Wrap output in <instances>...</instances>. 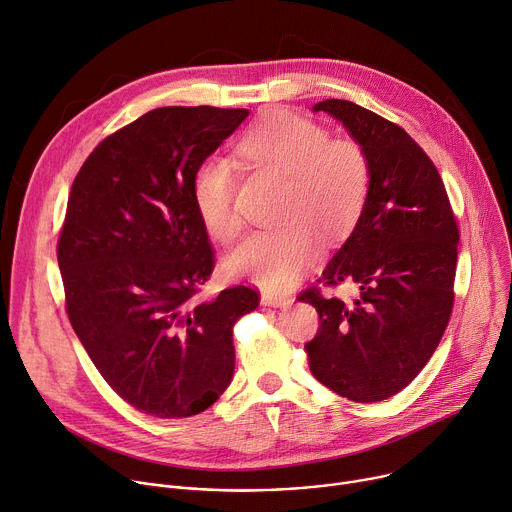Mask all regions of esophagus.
<instances>
[{"label": "esophagus", "mask_w": 512, "mask_h": 512, "mask_svg": "<svg viewBox=\"0 0 512 512\" xmlns=\"http://www.w3.org/2000/svg\"><path fill=\"white\" fill-rule=\"evenodd\" d=\"M261 304L265 306H273V308H282V306H290L292 304V298L288 296H273V294H263L261 296Z\"/></svg>", "instance_id": "esophagus-1"}]
</instances>
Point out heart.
I'll use <instances>...</instances> for the list:
<instances>
[{
	"label": "heart",
	"mask_w": 512,
	"mask_h": 512,
	"mask_svg": "<svg viewBox=\"0 0 512 512\" xmlns=\"http://www.w3.org/2000/svg\"><path fill=\"white\" fill-rule=\"evenodd\" d=\"M239 153L259 169L284 175L288 188L275 228L255 230L226 257V269L271 292L290 288L320 251V232L343 239L357 224L371 185L365 147L288 110H267L247 128ZM237 173L222 157H206L192 175V200L216 241L241 230L235 208Z\"/></svg>",
	"instance_id": "b5f03b06"
}]
</instances>
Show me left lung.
Instances as JSON below:
<instances>
[{
    "label": "left lung",
    "mask_w": 512,
    "mask_h": 512,
    "mask_svg": "<svg viewBox=\"0 0 512 512\" xmlns=\"http://www.w3.org/2000/svg\"><path fill=\"white\" fill-rule=\"evenodd\" d=\"M314 112L341 120L371 163L365 208L318 284L353 282V302L324 298L318 286L298 300L318 312L304 345L312 376L353 402H380L404 390L435 353L453 310L459 228L443 179L398 124L347 100Z\"/></svg>",
    "instance_id": "8db88e82"
}]
</instances>
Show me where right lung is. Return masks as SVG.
<instances>
[{
    "label": "right lung",
    "instance_id": "1",
    "mask_svg": "<svg viewBox=\"0 0 512 512\" xmlns=\"http://www.w3.org/2000/svg\"><path fill=\"white\" fill-rule=\"evenodd\" d=\"M249 116L167 106L112 132L81 165L57 243L71 327L110 388L136 410L185 418L235 371L232 327L259 290L200 300L216 259L192 175Z\"/></svg>",
    "mask_w": 512,
    "mask_h": 512
}]
</instances>
